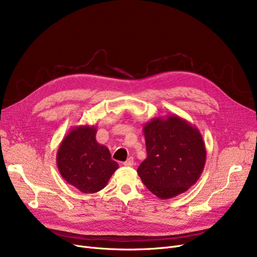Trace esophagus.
<instances>
[{
	"label": "esophagus",
	"mask_w": 257,
	"mask_h": 257,
	"mask_svg": "<svg viewBox=\"0 0 257 257\" xmlns=\"http://www.w3.org/2000/svg\"><path fill=\"white\" fill-rule=\"evenodd\" d=\"M124 166L125 167H132L133 166V158L132 157H129L125 163H124Z\"/></svg>",
	"instance_id": "1"
}]
</instances>
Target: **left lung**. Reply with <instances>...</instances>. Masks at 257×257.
Instances as JSON below:
<instances>
[{
	"mask_svg": "<svg viewBox=\"0 0 257 257\" xmlns=\"http://www.w3.org/2000/svg\"><path fill=\"white\" fill-rule=\"evenodd\" d=\"M147 158L138 169L148 190L160 199L176 197L203 172L206 149L197 127L178 115L154 117L145 124Z\"/></svg>",
	"mask_w": 257,
	"mask_h": 257,
	"instance_id": "left-lung-1",
	"label": "left lung"
}]
</instances>
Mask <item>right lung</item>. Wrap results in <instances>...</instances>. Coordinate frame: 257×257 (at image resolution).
I'll list each match as a JSON object with an SVG mask.
<instances>
[{
	"mask_svg": "<svg viewBox=\"0 0 257 257\" xmlns=\"http://www.w3.org/2000/svg\"><path fill=\"white\" fill-rule=\"evenodd\" d=\"M96 134L94 126L74 127L62 140L56 155L63 179L84 194L103 190L118 168L109 150L96 141Z\"/></svg>",
	"mask_w": 257,
	"mask_h": 257,
	"instance_id": "obj_1",
	"label": "right lung"
}]
</instances>
